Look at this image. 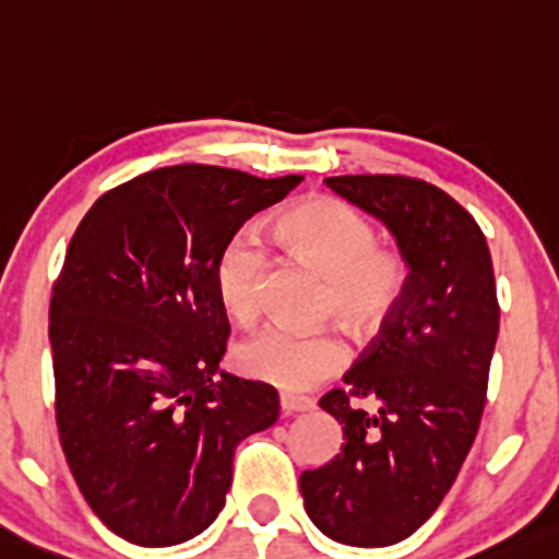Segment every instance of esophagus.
<instances>
[{
  "mask_svg": "<svg viewBox=\"0 0 559 559\" xmlns=\"http://www.w3.org/2000/svg\"><path fill=\"white\" fill-rule=\"evenodd\" d=\"M312 408H314V401L307 399V395H288V393L281 395V412L284 414H305V412H312Z\"/></svg>",
  "mask_w": 559,
  "mask_h": 559,
  "instance_id": "1",
  "label": "esophagus"
}]
</instances>
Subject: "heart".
Wrapping results in <instances>:
<instances>
[{
  "label": "heart",
  "instance_id": "b5f03b06",
  "mask_svg": "<svg viewBox=\"0 0 559 559\" xmlns=\"http://www.w3.org/2000/svg\"><path fill=\"white\" fill-rule=\"evenodd\" d=\"M273 237L299 265L328 284L325 309L354 333L369 335L385 325L403 297L406 262L378 247L372 221L338 198H309L275 221ZM267 258L250 228L226 241L215 262V292L237 322H252L262 309ZM348 348L335 333H294L265 328L237 348V367L281 390H307L346 367Z\"/></svg>",
  "mask_w": 559,
  "mask_h": 559
}]
</instances>
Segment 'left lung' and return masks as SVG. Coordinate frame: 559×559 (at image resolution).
<instances>
[{
  "mask_svg": "<svg viewBox=\"0 0 559 559\" xmlns=\"http://www.w3.org/2000/svg\"><path fill=\"white\" fill-rule=\"evenodd\" d=\"M393 234L408 275L378 341L320 399L341 453L299 479L309 521L348 547H390L453 487L487 401L500 307L481 228L448 192L393 174L325 179Z\"/></svg>",
  "mask_w": 559,
  "mask_h": 559,
  "instance_id": "left-lung-1",
  "label": "left lung"
}]
</instances>
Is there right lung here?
Here are the masks:
<instances>
[{"mask_svg": "<svg viewBox=\"0 0 559 559\" xmlns=\"http://www.w3.org/2000/svg\"><path fill=\"white\" fill-rule=\"evenodd\" d=\"M305 177L181 164L114 187L80 221L53 284L57 427L93 513L140 547L203 534L234 450L278 419V393L221 369L215 262L247 218Z\"/></svg>", "mask_w": 559, "mask_h": 559, "instance_id": "right-lung-1", "label": "right lung"}]
</instances>
